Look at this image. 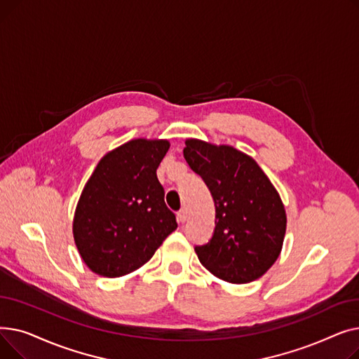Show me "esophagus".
<instances>
[{"instance_id": "obj_1", "label": "esophagus", "mask_w": 359, "mask_h": 359, "mask_svg": "<svg viewBox=\"0 0 359 359\" xmlns=\"http://www.w3.org/2000/svg\"><path fill=\"white\" fill-rule=\"evenodd\" d=\"M177 219L180 221V222H186L187 221V210H180L179 212H177Z\"/></svg>"}]
</instances>
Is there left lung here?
Segmentation results:
<instances>
[{
  "label": "left lung",
  "instance_id": "1",
  "mask_svg": "<svg viewBox=\"0 0 359 359\" xmlns=\"http://www.w3.org/2000/svg\"><path fill=\"white\" fill-rule=\"evenodd\" d=\"M183 156L215 203L214 234L195 248L199 262L231 284L260 278L278 259L287 229L273 184L252 157L229 145L187 140Z\"/></svg>",
  "mask_w": 359,
  "mask_h": 359
}]
</instances>
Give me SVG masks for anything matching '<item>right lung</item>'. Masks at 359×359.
Instances as JSON below:
<instances>
[{
    "mask_svg": "<svg viewBox=\"0 0 359 359\" xmlns=\"http://www.w3.org/2000/svg\"><path fill=\"white\" fill-rule=\"evenodd\" d=\"M168 141L132 140L107 153L88 179L72 233L86 265L119 278L141 268L177 229L157 168Z\"/></svg>",
    "mask_w": 359,
    "mask_h": 359,
    "instance_id": "obj_1",
    "label": "right lung"
}]
</instances>
